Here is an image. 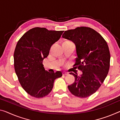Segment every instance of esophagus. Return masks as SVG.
Masks as SVG:
<instances>
[{"label": "esophagus", "instance_id": "esophagus-1", "mask_svg": "<svg viewBox=\"0 0 120 120\" xmlns=\"http://www.w3.org/2000/svg\"><path fill=\"white\" fill-rule=\"evenodd\" d=\"M63 75H68V73L66 72H63Z\"/></svg>", "mask_w": 120, "mask_h": 120}]
</instances>
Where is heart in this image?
Segmentation results:
<instances>
[{"label":"heart","mask_w":120,"mask_h":120,"mask_svg":"<svg viewBox=\"0 0 120 120\" xmlns=\"http://www.w3.org/2000/svg\"><path fill=\"white\" fill-rule=\"evenodd\" d=\"M68 42H65V43H68Z\"/></svg>","instance_id":"heart-1"}]
</instances>
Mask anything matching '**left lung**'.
I'll use <instances>...</instances> for the list:
<instances>
[{"mask_svg":"<svg viewBox=\"0 0 120 120\" xmlns=\"http://www.w3.org/2000/svg\"><path fill=\"white\" fill-rule=\"evenodd\" d=\"M62 38L75 44L77 57L73 66L82 72L79 76L70 73L75 80L68 87L75 97L91 96L100 87L109 71L110 56L107 43L99 33L86 27L65 31Z\"/></svg>","mask_w":120,"mask_h":120,"instance_id":"1","label":"left lung"}]
</instances>
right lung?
Segmentation results:
<instances>
[{
  "label": "right lung",
  "mask_w": 120,
  "mask_h": 120,
  "mask_svg": "<svg viewBox=\"0 0 120 120\" xmlns=\"http://www.w3.org/2000/svg\"><path fill=\"white\" fill-rule=\"evenodd\" d=\"M63 32L35 27L25 33L16 44L14 69L21 86L31 96L41 98L48 95L55 79L62 77L60 71L50 73L45 70L42 62Z\"/></svg>",
  "instance_id": "right-lung-1"
}]
</instances>
